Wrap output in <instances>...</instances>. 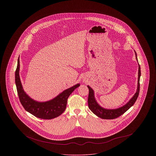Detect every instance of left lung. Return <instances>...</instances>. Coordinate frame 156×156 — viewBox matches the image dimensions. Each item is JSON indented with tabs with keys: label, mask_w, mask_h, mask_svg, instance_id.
I'll list each match as a JSON object with an SVG mask.
<instances>
[{
	"label": "left lung",
	"mask_w": 156,
	"mask_h": 156,
	"mask_svg": "<svg viewBox=\"0 0 156 156\" xmlns=\"http://www.w3.org/2000/svg\"><path fill=\"white\" fill-rule=\"evenodd\" d=\"M135 55L136 58L137 60V54L136 51ZM141 75V71H140V67L139 64V72H138V81H137V88L136 92L130 101L125 104L124 106L117 108L115 109H108L101 107L98 102L94 97V91L88 85V88L89 89V95L88 99V104L90 110L92 112L97 116L100 118L104 119H116L117 118L123 115L130 108H131L135 102L136 101L140 91V78Z\"/></svg>",
	"instance_id": "left-lung-1"
}]
</instances>
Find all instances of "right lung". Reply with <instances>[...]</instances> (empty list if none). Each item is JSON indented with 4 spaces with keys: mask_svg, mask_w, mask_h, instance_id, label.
<instances>
[{
    "mask_svg": "<svg viewBox=\"0 0 156 156\" xmlns=\"http://www.w3.org/2000/svg\"><path fill=\"white\" fill-rule=\"evenodd\" d=\"M20 61L17 60V66L15 72V83L20 101L23 108L34 116L43 119H52L61 115L66 109L67 99L75 89L80 86L77 83L66 89L58 96L50 101L40 102L29 97L23 88L19 76Z\"/></svg>",
    "mask_w": 156,
    "mask_h": 156,
    "instance_id": "obj_1",
    "label": "right lung"
}]
</instances>
